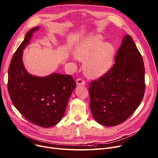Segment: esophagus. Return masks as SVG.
<instances>
[{"label": "esophagus", "instance_id": "34e87169", "mask_svg": "<svg viewBox=\"0 0 158 158\" xmlns=\"http://www.w3.org/2000/svg\"><path fill=\"white\" fill-rule=\"evenodd\" d=\"M76 82H77V85H85V81H84L82 79H81V78L78 79Z\"/></svg>", "mask_w": 158, "mask_h": 158}]
</instances>
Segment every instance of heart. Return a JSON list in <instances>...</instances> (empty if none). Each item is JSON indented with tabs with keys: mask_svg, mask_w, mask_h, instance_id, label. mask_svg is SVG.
I'll return each instance as SVG.
<instances>
[{
	"mask_svg": "<svg viewBox=\"0 0 158 158\" xmlns=\"http://www.w3.org/2000/svg\"><path fill=\"white\" fill-rule=\"evenodd\" d=\"M74 58L85 61L84 70L91 78H99L108 73L114 63L115 47L104 42L100 34L92 35L79 41L73 48Z\"/></svg>",
	"mask_w": 158,
	"mask_h": 158,
	"instance_id": "b5f03b06",
	"label": "heart"
}]
</instances>
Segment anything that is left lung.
I'll use <instances>...</instances> for the list:
<instances>
[{"label":"left lung","instance_id":"left-lung-1","mask_svg":"<svg viewBox=\"0 0 158 158\" xmlns=\"http://www.w3.org/2000/svg\"><path fill=\"white\" fill-rule=\"evenodd\" d=\"M115 62L89 88L93 118L106 127L121 124L133 114L145 91L143 58L130 35L123 37Z\"/></svg>","mask_w":158,"mask_h":158}]
</instances>
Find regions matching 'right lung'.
<instances>
[{"instance_id": "add662e5", "label": "right lung", "mask_w": 158, "mask_h": 158, "mask_svg": "<svg viewBox=\"0 0 158 158\" xmlns=\"http://www.w3.org/2000/svg\"><path fill=\"white\" fill-rule=\"evenodd\" d=\"M39 29L37 27L28 31L12 58L8 89L12 102L25 118L40 127L49 128L61 120L77 84L71 75L54 73L40 77L27 72L23 61V49Z\"/></svg>"}]
</instances>
